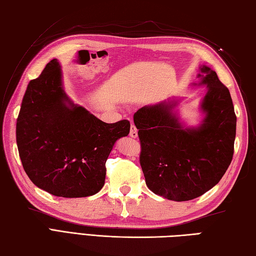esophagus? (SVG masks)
I'll list each match as a JSON object with an SVG mask.
<instances>
[{"label":"esophagus","instance_id":"esophagus-1","mask_svg":"<svg viewBox=\"0 0 256 256\" xmlns=\"http://www.w3.org/2000/svg\"><path fill=\"white\" fill-rule=\"evenodd\" d=\"M130 136L133 138H138V128H135L134 124L131 125V130H130Z\"/></svg>","mask_w":256,"mask_h":256}]
</instances>
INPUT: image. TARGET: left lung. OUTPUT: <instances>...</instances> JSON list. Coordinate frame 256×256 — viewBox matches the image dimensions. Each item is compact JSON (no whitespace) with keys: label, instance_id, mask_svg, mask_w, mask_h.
I'll return each instance as SVG.
<instances>
[{"label":"left lung","instance_id":"8db88e82","mask_svg":"<svg viewBox=\"0 0 256 256\" xmlns=\"http://www.w3.org/2000/svg\"><path fill=\"white\" fill-rule=\"evenodd\" d=\"M198 84L206 91L198 126H186L175 111L182 99L145 106L134 114L142 152L140 162L148 187L174 201L192 200L220 182L231 164L236 116L230 92L209 67H200Z\"/></svg>","mask_w":256,"mask_h":256}]
</instances>
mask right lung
Returning <instances> with one entry per match:
<instances>
[{
	"mask_svg": "<svg viewBox=\"0 0 256 256\" xmlns=\"http://www.w3.org/2000/svg\"><path fill=\"white\" fill-rule=\"evenodd\" d=\"M130 122L106 123L74 104L62 86L57 59L30 81L16 122V143L32 184L57 197L81 198L99 192L106 162Z\"/></svg>",
	"mask_w": 256,
	"mask_h": 256,
	"instance_id": "right-lung-1",
	"label": "right lung"
}]
</instances>
